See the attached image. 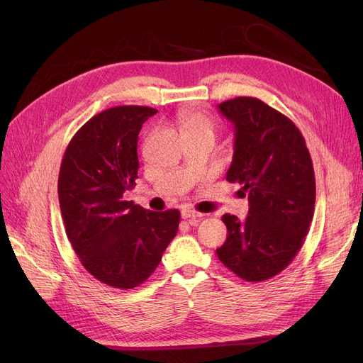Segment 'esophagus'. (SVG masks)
Returning a JSON list of instances; mask_svg holds the SVG:
<instances>
[{"label":"esophagus","mask_w":363,"mask_h":363,"mask_svg":"<svg viewBox=\"0 0 363 363\" xmlns=\"http://www.w3.org/2000/svg\"><path fill=\"white\" fill-rule=\"evenodd\" d=\"M201 216H203V213L195 212V211H192V208H189V207H184L183 211H182V218L183 219H199Z\"/></svg>","instance_id":"34e87169"}]
</instances>
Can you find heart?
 <instances>
[{"label":"heart","mask_w":363,"mask_h":363,"mask_svg":"<svg viewBox=\"0 0 363 363\" xmlns=\"http://www.w3.org/2000/svg\"><path fill=\"white\" fill-rule=\"evenodd\" d=\"M179 121L186 133H192V131L200 130L212 131L213 128L211 118L200 111H194V108H183V111H180Z\"/></svg>","instance_id":"obj_1"}]
</instances>
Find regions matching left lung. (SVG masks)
I'll use <instances>...</instances> for the list:
<instances>
[{
	"instance_id": "left-lung-1",
	"label": "left lung",
	"mask_w": 363,
	"mask_h": 363,
	"mask_svg": "<svg viewBox=\"0 0 363 363\" xmlns=\"http://www.w3.org/2000/svg\"><path fill=\"white\" fill-rule=\"evenodd\" d=\"M218 111L235 125V152L225 179L248 192V216L225 213L227 239L216 250L245 281L286 268L301 248L315 211L313 164L300 130L257 98L238 96Z\"/></svg>"
}]
</instances>
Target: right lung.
Here are the masks:
<instances>
[{"label":"right lung","mask_w":363,"mask_h":363,"mask_svg":"<svg viewBox=\"0 0 363 363\" xmlns=\"http://www.w3.org/2000/svg\"><path fill=\"white\" fill-rule=\"evenodd\" d=\"M157 111L118 106L77 131L59 174V203L67 236L82 265L107 286L144 283L177 235L180 212H151L124 200L138 179V136Z\"/></svg>","instance_id":"right-lung-1"}]
</instances>
